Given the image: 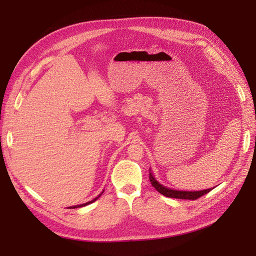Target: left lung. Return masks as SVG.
<instances>
[{
  "label": "left lung",
  "instance_id": "obj_1",
  "mask_svg": "<svg viewBox=\"0 0 256 256\" xmlns=\"http://www.w3.org/2000/svg\"><path fill=\"white\" fill-rule=\"evenodd\" d=\"M150 184L154 186V188L156 189L161 194H164L166 198H182V200H196L202 196H205L206 193L212 191V189H206L200 191H180V190H174L171 188L164 187L160 182L156 180V178L154 177L152 173L150 172Z\"/></svg>",
  "mask_w": 256,
  "mask_h": 256
}]
</instances>
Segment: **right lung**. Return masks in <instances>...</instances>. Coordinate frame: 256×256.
Here are the masks:
<instances>
[{"mask_svg":"<svg viewBox=\"0 0 256 256\" xmlns=\"http://www.w3.org/2000/svg\"><path fill=\"white\" fill-rule=\"evenodd\" d=\"M104 191L100 193V194L97 196V198H95L94 200H90V202H88V203H84V204H81V205H76V206H70V207H68V208H79V207H83V206H86V205H88V204H90V203H92V202H95V200H97V198H99V196L102 194L104 193Z\"/></svg>","mask_w":256,"mask_h":256,"instance_id":"1","label":"right lung"}]
</instances>
